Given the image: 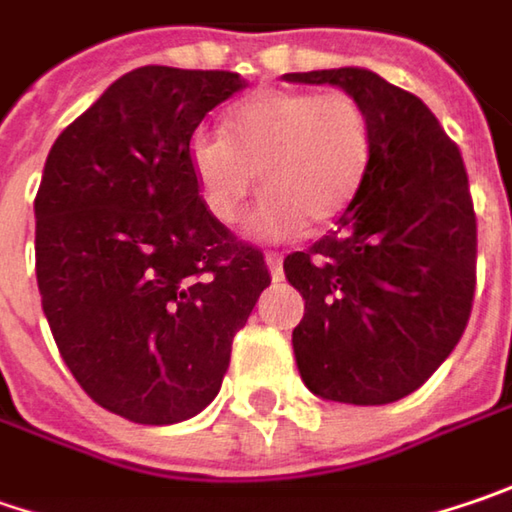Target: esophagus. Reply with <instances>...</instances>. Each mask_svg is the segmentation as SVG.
I'll use <instances>...</instances> for the list:
<instances>
[{
    "mask_svg": "<svg viewBox=\"0 0 512 512\" xmlns=\"http://www.w3.org/2000/svg\"><path fill=\"white\" fill-rule=\"evenodd\" d=\"M265 262H268V268H270V276L279 282L282 279V253H276V250H268L265 253Z\"/></svg>",
    "mask_w": 512,
    "mask_h": 512,
    "instance_id": "obj_1",
    "label": "esophagus"
}]
</instances>
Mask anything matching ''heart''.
Segmentation results:
<instances>
[{
  "mask_svg": "<svg viewBox=\"0 0 512 512\" xmlns=\"http://www.w3.org/2000/svg\"><path fill=\"white\" fill-rule=\"evenodd\" d=\"M227 138L198 132L187 161L204 207L236 224L244 201L262 184L253 227L285 239L320 227L354 201L371 161V123L348 91H259L227 115Z\"/></svg>",
  "mask_w": 512,
  "mask_h": 512,
  "instance_id": "b5f03b06",
  "label": "heart"
}]
</instances>
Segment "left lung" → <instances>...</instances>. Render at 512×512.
Returning <instances> with one entry per match:
<instances>
[{
	"instance_id": "left-lung-1",
	"label": "left lung",
	"mask_w": 512,
	"mask_h": 512,
	"mask_svg": "<svg viewBox=\"0 0 512 512\" xmlns=\"http://www.w3.org/2000/svg\"><path fill=\"white\" fill-rule=\"evenodd\" d=\"M285 80L340 86L371 123L369 169L337 230L285 259L305 299L296 366L325 400L395 403L447 360L473 311L478 239L467 169L421 97L374 71Z\"/></svg>"
}]
</instances>
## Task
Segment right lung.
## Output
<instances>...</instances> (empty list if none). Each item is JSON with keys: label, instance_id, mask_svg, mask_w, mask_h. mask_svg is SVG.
<instances>
[{"label": "right lung", "instance_id": "right-lung-1", "mask_svg": "<svg viewBox=\"0 0 512 512\" xmlns=\"http://www.w3.org/2000/svg\"><path fill=\"white\" fill-rule=\"evenodd\" d=\"M244 86L236 71L135 68L65 126L42 169L45 320L83 392L126 421L198 415L270 285L262 250L210 216L187 161L204 115Z\"/></svg>", "mask_w": 512, "mask_h": 512}]
</instances>
